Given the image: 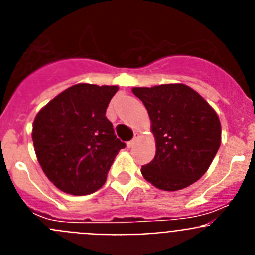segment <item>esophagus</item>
Masks as SVG:
<instances>
[{"label": "esophagus", "mask_w": 255, "mask_h": 255, "mask_svg": "<svg viewBox=\"0 0 255 255\" xmlns=\"http://www.w3.org/2000/svg\"><path fill=\"white\" fill-rule=\"evenodd\" d=\"M138 138H139V134H138V132H134V138H132L131 140H130L129 143H128V147H129V148L134 147V144L136 143V140H138Z\"/></svg>", "instance_id": "obj_1"}]
</instances>
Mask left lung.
<instances>
[{
	"instance_id": "obj_1",
	"label": "left lung",
	"mask_w": 255,
	"mask_h": 255,
	"mask_svg": "<svg viewBox=\"0 0 255 255\" xmlns=\"http://www.w3.org/2000/svg\"><path fill=\"white\" fill-rule=\"evenodd\" d=\"M147 108L155 139L153 161L141 175L153 186L176 191L203 176L221 145L217 114L185 84L132 88Z\"/></svg>"
}]
</instances>
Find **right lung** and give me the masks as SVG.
<instances>
[{
	"mask_svg": "<svg viewBox=\"0 0 255 255\" xmlns=\"http://www.w3.org/2000/svg\"><path fill=\"white\" fill-rule=\"evenodd\" d=\"M117 85L80 83L61 92L37 114L31 139L40 167L56 188L92 194L125 143L116 138L106 110Z\"/></svg>",
	"mask_w": 255,
	"mask_h": 255,
	"instance_id": "right-lung-1",
	"label": "right lung"
}]
</instances>
